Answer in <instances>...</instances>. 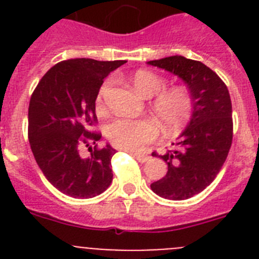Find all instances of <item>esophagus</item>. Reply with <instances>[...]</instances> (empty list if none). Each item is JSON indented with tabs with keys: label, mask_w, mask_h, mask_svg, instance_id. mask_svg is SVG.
Here are the masks:
<instances>
[{
	"label": "esophagus",
	"mask_w": 259,
	"mask_h": 259,
	"mask_svg": "<svg viewBox=\"0 0 259 259\" xmlns=\"http://www.w3.org/2000/svg\"><path fill=\"white\" fill-rule=\"evenodd\" d=\"M132 155H134L135 158H136L137 161L141 162V163H144V162H148L150 159L149 155H144V154H139V153H131Z\"/></svg>",
	"instance_id": "esophagus-1"
}]
</instances>
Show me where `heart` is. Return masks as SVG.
Listing matches in <instances>:
<instances>
[{
    "label": "heart",
    "instance_id": "obj_1",
    "mask_svg": "<svg viewBox=\"0 0 259 259\" xmlns=\"http://www.w3.org/2000/svg\"><path fill=\"white\" fill-rule=\"evenodd\" d=\"M135 88L145 97H154L153 111L159 119L167 134H180L193 114V98L189 91L183 87L167 89L166 81L154 72L146 70L136 71L132 76ZM109 88V81L100 89L98 107L102 105V96ZM159 125L153 118H120L107 127V137L115 146L130 152H141L146 145L157 139Z\"/></svg>",
    "mask_w": 259,
    "mask_h": 259
}]
</instances>
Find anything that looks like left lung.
Wrapping results in <instances>:
<instances>
[{
    "label": "left lung",
    "instance_id": "8db88e82",
    "mask_svg": "<svg viewBox=\"0 0 259 259\" xmlns=\"http://www.w3.org/2000/svg\"><path fill=\"white\" fill-rule=\"evenodd\" d=\"M148 65L180 77L193 98V114L175 143L178 149L159 155L168 166L167 174L150 184L159 197L188 200L211 184L230 152L233 135L230 93L223 80L200 61L172 56Z\"/></svg>",
    "mask_w": 259,
    "mask_h": 259
}]
</instances>
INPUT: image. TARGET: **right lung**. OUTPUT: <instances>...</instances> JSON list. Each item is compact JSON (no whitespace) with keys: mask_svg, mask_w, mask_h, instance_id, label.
Instances as JSON below:
<instances>
[{"mask_svg":"<svg viewBox=\"0 0 259 259\" xmlns=\"http://www.w3.org/2000/svg\"><path fill=\"white\" fill-rule=\"evenodd\" d=\"M125 61L75 58L53 66L31 96L28 139L38 167L59 192L74 198H92L113 180L107 144L98 149L101 134L91 132L97 123L96 98L104 79ZM95 145V147H92ZM87 146L88 157L79 154Z\"/></svg>","mask_w":259,"mask_h":259,"instance_id":"add662e5","label":"right lung"}]
</instances>
